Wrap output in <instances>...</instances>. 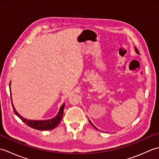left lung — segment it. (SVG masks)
<instances>
[{
    "label": "left lung",
    "mask_w": 159,
    "mask_h": 159,
    "mask_svg": "<svg viewBox=\"0 0 159 159\" xmlns=\"http://www.w3.org/2000/svg\"><path fill=\"white\" fill-rule=\"evenodd\" d=\"M135 51H136V52H137V54H139V51H138V50H137V48H136V47H135ZM89 122H90V124H92V126H93L94 128H96V129H97V128H96L95 126H93V124L92 123V121H90L89 120Z\"/></svg>",
    "instance_id": "obj_1"
}]
</instances>
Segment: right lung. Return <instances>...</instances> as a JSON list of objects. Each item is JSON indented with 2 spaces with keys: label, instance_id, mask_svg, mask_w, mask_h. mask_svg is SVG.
<instances>
[{
  "label": "right lung",
  "instance_id": "right-lung-1",
  "mask_svg": "<svg viewBox=\"0 0 159 159\" xmlns=\"http://www.w3.org/2000/svg\"><path fill=\"white\" fill-rule=\"evenodd\" d=\"M10 85H11V82L9 83V89L11 91V88H10ZM11 104L13 111H14V113L18 116L20 120H21L23 122H25L26 125H28L29 127L32 128H34L36 130H52L57 127V125H58L61 120L62 119L63 114V109L64 106H65V104H63L62 106L60 107V109L58 114L57 116L52 118V119L50 120H27L25 119V117L20 116V115L17 112L16 110L15 109V107H13V104L12 102V99H11Z\"/></svg>",
  "mask_w": 159,
  "mask_h": 159
}]
</instances>
